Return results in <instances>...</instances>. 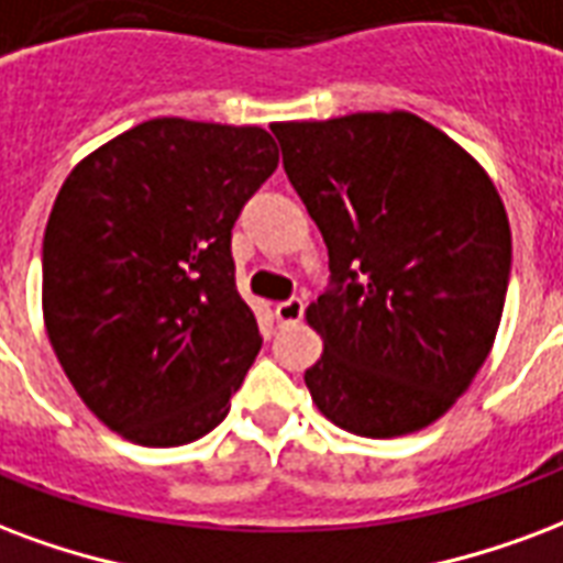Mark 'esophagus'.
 <instances>
[{
    "mask_svg": "<svg viewBox=\"0 0 563 563\" xmlns=\"http://www.w3.org/2000/svg\"><path fill=\"white\" fill-rule=\"evenodd\" d=\"M274 313H277V322L280 324H298L303 316V301L301 298H286V301H277Z\"/></svg>",
    "mask_w": 563,
    "mask_h": 563,
    "instance_id": "1",
    "label": "esophagus"
}]
</instances>
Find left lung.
<instances>
[{
  "label": "left lung",
  "mask_w": 563,
  "mask_h": 563,
  "mask_svg": "<svg viewBox=\"0 0 563 563\" xmlns=\"http://www.w3.org/2000/svg\"><path fill=\"white\" fill-rule=\"evenodd\" d=\"M286 176L328 244L334 289L307 307V373L340 430L397 439L439 420L489 357L510 277L493 178L406 110L274 122Z\"/></svg>",
  "instance_id": "obj_1"
}]
</instances>
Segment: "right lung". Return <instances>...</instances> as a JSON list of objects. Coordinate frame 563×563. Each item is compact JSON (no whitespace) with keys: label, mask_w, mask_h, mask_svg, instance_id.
Returning <instances> with one entry per match:
<instances>
[{"label":"right lung","mask_w":563,"mask_h":563,"mask_svg":"<svg viewBox=\"0 0 563 563\" xmlns=\"http://www.w3.org/2000/svg\"><path fill=\"white\" fill-rule=\"evenodd\" d=\"M277 161L262 128L166 115L65 178L44 229V324L74 390L122 439L178 448L227 418L262 345L229 241Z\"/></svg>","instance_id":"right-lung-1"}]
</instances>
